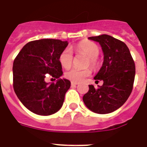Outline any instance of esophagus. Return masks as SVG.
<instances>
[{
	"label": "esophagus",
	"instance_id": "34e87169",
	"mask_svg": "<svg viewBox=\"0 0 147 147\" xmlns=\"http://www.w3.org/2000/svg\"><path fill=\"white\" fill-rule=\"evenodd\" d=\"M79 84L78 82H71V86H76Z\"/></svg>",
	"mask_w": 147,
	"mask_h": 147
}]
</instances>
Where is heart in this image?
<instances>
[{"label": "heart", "mask_w": 147, "mask_h": 147, "mask_svg": "<svg viewBox=\"0 0 147 147\" xmlns=\"http://www.w3.org/2000/svg\"><path fill=\"white\" fill-rule=\"evenodd\" d=\"M74 48L78 52L83 54L87 57L86 65H90L92 68H98L100 64V60L98 57L100 49L95 43L92 41H83L75 46ZM73 58L74 57H73L72 51L70 48L67 47L60 53L59 56V61L63 68L68 69L72 65ZM91 73L92 71L90 68H86L84 69L72 68L65 72V76L72 82H79L90 76Z\"/></svg>", "instance_id": "heart-1"}]
</instances>
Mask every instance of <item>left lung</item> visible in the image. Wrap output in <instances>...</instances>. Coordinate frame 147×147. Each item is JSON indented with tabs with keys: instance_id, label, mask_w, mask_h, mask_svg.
Returning <instances> with one entry per match:
<instances>
[{
	"instance_id": "8db88e82",
	"label": "left lung",
	"mask_w": 147,
	"mask_h": 147,
	"mask_svg": "<svg viewBox=\"0 0 147 147\" xmlns=\"http://www.w3.org/2000/svg\"><path fill=\"white\" fill-rule=\"evenodd\" d=\"M98 42L103 52V63L94 77L103 80L102 86L89 85L83 101L89 109L97 114L113 112L125 103L130 96L135 79V63L125 44L109 35L89 37Z\"/></svg>"
}]
</instances>
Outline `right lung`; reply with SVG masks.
<instances>
[{"label":"right lung","instance_id":"obj_1","mask_svg":"<svg viewBox=\"0 0 147 147\" xmlns=\"http://www.w3.org/2000/svg\"><path fill=\"white\" fill-rule=\"evenodd\" d=\"M68 44V41L49 38L30 41L14 59V92L21 103L34 114L51 115L63 106L71 82L60 79L63 71L59 56ZM47 73L58 79L57 82L46 83Z\"/></svg>","mask_w":147,"mask_h":147}]
</instances>
